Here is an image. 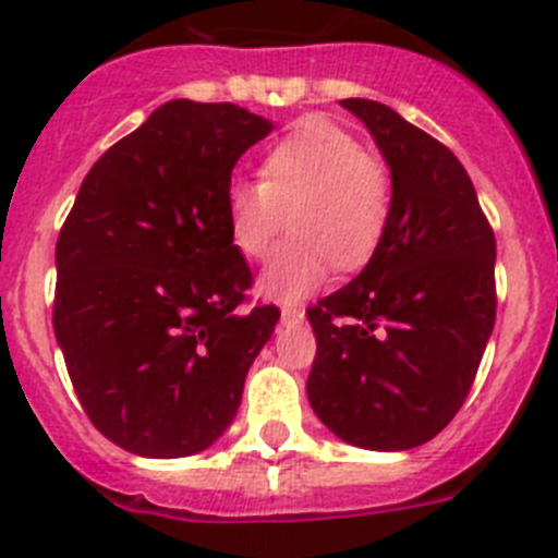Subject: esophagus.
Masks as SVG:
<instances>
[{"label": "esophagus", "mask_w": 558, "mask_h": 558, "mask_svg": "<svg viewBox=\"0 0 558 558\" xmlns=\"http://www.w3.org/2000/svg\"><path fill=\"white\" fill-rule=\"evenodd\" d=\"M304 320V310L301 306H282V324L290 326V324H301Z\"/></svg>", "instance_id": "obj_1"}]
</instances>
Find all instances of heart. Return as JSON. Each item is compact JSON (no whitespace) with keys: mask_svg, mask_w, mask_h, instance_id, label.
<instances>
[{"mask_svg":"<svg viewBox=\"0 0 558 558\" xmlns=\"http://www.w3.org/2000/svg\"><path fill=\"white\" fill-rule=\"evenodd\" d=\"M392 207L385 168L367 149L324 116L301 119L270 143L259 179H232L223 213L232 245L245 259L263 263L293 218L295 238L276 254L259 279L274 301L313 295L335 268L360 270L379 252Z\"/></svg>","mask_w":558,"mask_h":558,"instance_id":"heart-1","label":"heart"}]
</instances>
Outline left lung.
Wrapping results in <instances>:
<instances>
[{
    "label": "left lung",
    "mask_w": 558,
    "mask_h": 558,
    "mask_svg": "<svg viewBox=\"0 0 558 558\" xmlns=\"http://www.w3.org/2000/svg\"><path fill=\"white\" fill-rule=\"evenodd\" d=\"M392 179L379 252L306 310L318 354L315 415L342 442L409 451L437 437L468 398L495 326V234L448 146L371 99H342Z\"/></svg>",
    "instance_id": "1"
}]
</instances>
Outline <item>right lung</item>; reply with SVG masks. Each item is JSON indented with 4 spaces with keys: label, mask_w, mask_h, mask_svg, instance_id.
Returning <instances> with one entry per match:
<instances>
[{
    "label": "right lung",
    "mask_w": 558,
    "mask_h": 558,
    "mask_svg": "<svg viewBox=\"0 0 558 558\" xmlns=\"http://www.w3.org/2000/svg\"><path fill=\"white\" fill-rule=\"evenodd\" d=\"M270 130L229 101L173 99L82 179L54 252L52 324L85 415L124 451L191 457L238 415L279 310H238L252 270L223 191Z\"/></svg>",
    "instance_id": "add662e5"
}]
</instances>
